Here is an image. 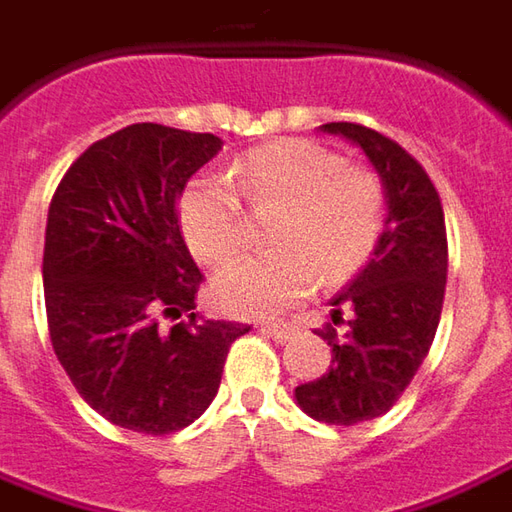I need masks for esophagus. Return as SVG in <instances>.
I'll return each instance as SVG.
<instances>
[{"instance_id": "34e87169", "label": "esophagus", "mask_w": 512, "mask_h": 512, "mask_svg": "<svg viewBox=\"0 0 512 512\" xmlns=\"http://www.w3.org/2000/svg\"><path fill=\"white\" fill-rule=\"evenodd\" d=\"M260 331H263L266 337L277 340V343H286V340H291V334H294V326H289V323H263Z\"/></svg>"}]
</instances>
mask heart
I'll return each mask as SVG.
<instances>
[{
    "instance_id": "b5f03b06",
    "label": "heart",
    "mask_w": 512,
    "mask_h": 512,
    "mask_svg": "<svg viewBox=\"0 0 512 512\" xmlns=\"http://www.w3.org/2000/svg\"><path fill=\"white\" fill-rule=\"evenodd\" d=\"M229 175L232 181L198 175L181 192L178 223L186 246L203 263L235 255L243 238V197L252 212L274 209L266 238L277 249L223 266L212 283L223 311L277 314L306 297L317 277L343 283L377 252L385 189L371 167L345 164L340 152L309 138H280L246 152Z\"/></svg>"
}]
</instances>
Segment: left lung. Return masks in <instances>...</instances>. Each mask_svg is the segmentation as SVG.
<instances>
[{
    "label": "left lung",
    "instance_id": "left-lung-1",
    "mask_svg": "<svg viewBox=\"0 0 512 512\" xmlns=\"http://www.w3.org/2000/svg\"><path fill=\"white\" fill-rule=\"evenodd\" d=\"M345 135L382 178L388 221L377 252L331 300V368L294 388L297 405L326 425H357L394 408L431 351L448 280V232L425 167L394 138L354 121L323 124Z\"/></svg>",
    "mask_w": 512,
    "mask_h": 512
}]
</instances>
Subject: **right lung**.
<instances>
[{"mask_svg":"<svg viewBox=\"0 0 512 512\" xmlns=\"http://www.w3.org/2000/svg\"><path fill=\"white\" fill-rule=\"evenodd\" d=\"M218 150L212 133L130 124L90 144L53 192L50 343L81 399L118 428L164 436L192 425L249 331L195 311L203 274L178 226L186 181Z\"/></svg>","mask_w":512,"mask_h":512,"instance_id":"obj_1","label":"right lung"}]
</instances>
